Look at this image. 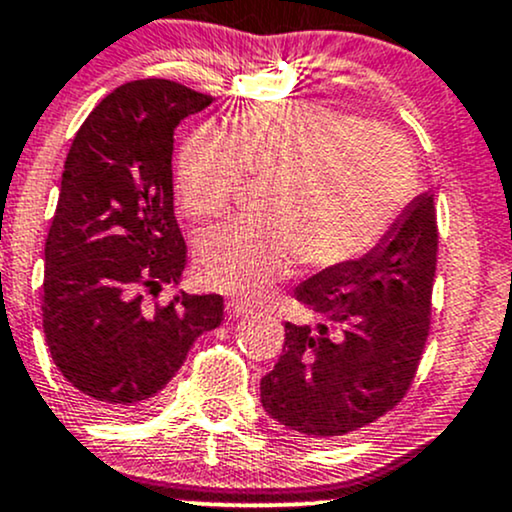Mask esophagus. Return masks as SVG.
<instances>
[{"label":"esophagus","instance_id":"esophagus-1","mask_svg":"<svg viewBox=\"0 0 512 512\" xmlns=\"http://www.w3.org/2000/svg\"><path fill=\"white\" fill-rule=\"evenodd\" d=\"M226 311L233 318H238V316H245V313H250L252 306L247 301H243V299H228L226 301Z\"/></svg>","mask_w":512,"mask_h":512}]
</instances>
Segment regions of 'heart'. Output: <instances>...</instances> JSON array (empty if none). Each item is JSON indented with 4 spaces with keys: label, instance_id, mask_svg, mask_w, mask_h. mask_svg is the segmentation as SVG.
I'll list each match as a JSON object with an SVG mask.
<instances>
[{
    "label": "heart",
    "instance_id": "1",
    "mask_svg": "<svg viewBox=\"0 0 512 512\" xmlns=\"http://www.w3.org/2000/svg\"><path fill=\"white\" fill-rule=\"evenodd\" d=\"M247 177L269 179L265 221H230L196 245L206 286L260 294L299 260L338 269L384 243L415 192V157L396 131L350 111L301 101L247 106L230 136L201 126L177 160L187 213L216 218L238 204Z\"/></svg>",
    "mask_w": 512,
    "mask_h": 512
}]
</instances>
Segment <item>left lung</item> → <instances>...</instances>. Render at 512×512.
Returning a JSON list of instances; mask_svg holds the SVG:
<instances>
[{
    "instance_id": "obj_1",
    "label": "left lung",
    "mask_w": 512,
    "mask_h": 512,
    "mask_svg": "<svg viewBox=\"0 0 512 512\" xmlns=\"http://www.w3.org/2000/svg\"><path fill=\"white\" fill-rule=\"evenodd\" d=\"M437 238L435 199L420 194L367 257L296 286L311 320L284 325L282 357L260 384L279 425L335 440L401 403L430 335Z\"/></svg>"
}]
</instances>
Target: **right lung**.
<instances>
[{"label": "right lung", "instance_id": "1", "mask_svg": "<svg viewBox=\"0 0 512 512\" xmlns=\"http://www.w3.org/2000/svg\"><path fill=\"white\" fill-rule=\"evenodd\" d=\"M211 101L172 80L126 82L99 101L67 153L46 238L43 333L94 415L153 411L194 340L221 325L218 294L150 303L187 265L174 218V128Z\"/></svg>", "mask_w": 512, "mask_h": 512}]
</instances>
